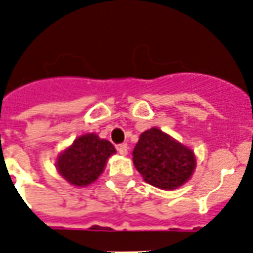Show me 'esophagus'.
<instances>
[{
	"label": "esophagus",
	"mask_w": 253,
	"mask_h": 253,
	"mask_svg": "<svg viewBox=\"0 0 253 253\" xmlns=\"http://www.w3.org/2000/svg\"><path fill=\"white\" fill-rule=\"evenodd\" d=\"M127 150H128V147H127L126 143H120V145H117V151L121 155H126Z\"/></svg>",
	"instance_id": "esophagus-1"
}]
</instances>
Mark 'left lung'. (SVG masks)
Returning <instances> with one entry per match:
<instances>
[{
	"mask_svg": "<svg viewBox=\"0 0 253 253\" xmlns=\"http://www.w3.org/2000/svg\"><path fill=\"white\" fill-rule=\"evenodd\" d=\"M132 154L143 180L166 190L186 183L195 168L193 152L155 127L141 133Z\"/></svg>",
	"mask_w": 253,
	"mask_h": 253,
	"instance_id": "1",
	"label": "left lung"
}]
</instances>
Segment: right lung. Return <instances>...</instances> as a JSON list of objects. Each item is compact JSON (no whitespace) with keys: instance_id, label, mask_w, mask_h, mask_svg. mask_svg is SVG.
<instances>
[{"instance_id":"1","label":"right lung","mask_w":253,"mask_h":253,"mask_svg":"<svg viewBox=\"0 0 253 253\" xmlns=\"http://www.w3.org/2000/svg\"><path fill=\"white\" fill-rule=\"evenodd\" d=\"M115 152L110 141L101 140L93 133L83 135L59 156L56 166L61 176L70 184L85 186L101 175L107 159Z\"/></svg>"}]
</instances>
